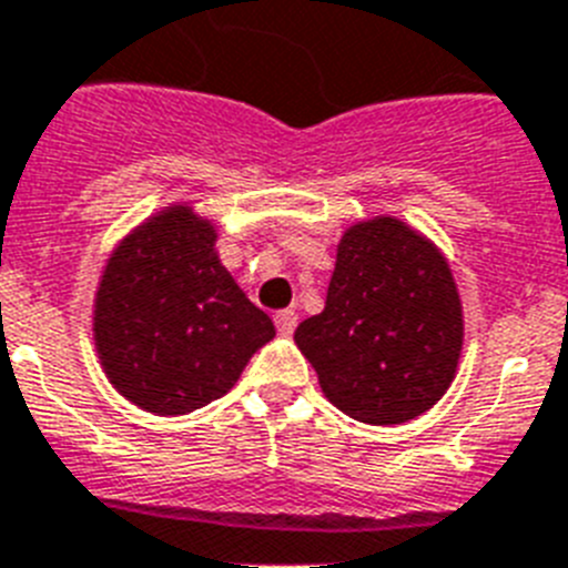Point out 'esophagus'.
Listing matches in <instances>:
<instances>
[{"instance_id": "34e87169", "label": "esophagus", "mask_w": 568, "mask_h": 568, "mask_svg": "<svg viewBox=\"0 0 568 568\" xmlns=\"http://www.w3.org/2000/svg\"><path fill=\"white\" fill-rule=\"evenodd\" d=\"M297 312H292V308H283V312H276L274 314V323H276V332L280 335H294V328H297Z\"/></svg>"}]
</instances>
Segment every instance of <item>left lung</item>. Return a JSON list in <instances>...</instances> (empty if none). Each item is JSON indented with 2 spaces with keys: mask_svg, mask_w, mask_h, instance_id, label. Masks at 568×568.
Listing matches in <instances>:
<instances>
[{
  "mask_svg": "<svg viewBox=\"0 0 568 568\" xmlns=\"http://www.w3.org/2000/svg\"><path fill=\"white\" fill-rule=\"evenodd\" d=\"M326 398L364 424H402L447 393L462 303L445 256L389 216L343 233L326 308L294 332Z\"/></svg>",
  "mask_w": 568,
  "mask_h": 568,
  "instance_id": "obj_1",
  "label": "left lung"
}]
</instances>
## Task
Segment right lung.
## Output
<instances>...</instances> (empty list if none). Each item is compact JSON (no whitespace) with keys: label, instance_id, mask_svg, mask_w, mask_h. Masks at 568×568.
Segmentation results:
<instances>
[{"label":"right lung","instance_id":"obj_1","mask_svg":"<svg viewBox=\"0 0 568 568\" xmlns=\"http://www.w3.org/2000/svg\"><path fill=\"white\" fill-rule=\"evenodd\" d=\"M213 245L211 222L175 204L109 256L94 343L114 389L141 409L184 416L216 402L274 337Z\"/></svg>","mask_w":568,"mask_h":568}]
</instances>
